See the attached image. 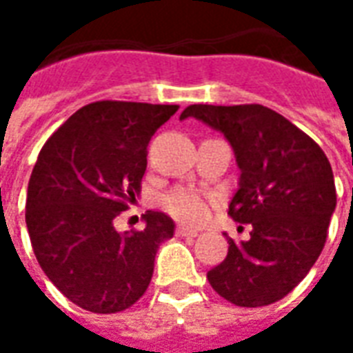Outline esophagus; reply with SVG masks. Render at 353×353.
Returning <instances> with one entry per match:
<instances>
[{"label": "esophagus", "mask_w": 353, "mask_h": 353, "mask_svg": "<svg viewBox=\"0 0 353 353\" xmlns=\"http://www.w3.org/2000/svg\"><path fill=\"white\" fill-rule=\"evenodd\" d=\"M176 233L179 236H196L199 235V231L193 228H185V225H177Z\"/></svg>", "instance_id": "1"}]
</instances>
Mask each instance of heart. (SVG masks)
I'll list each match as a JSON object with an SVG mask.
<instances>
[{
	"mask_svg": "<svg viewBox=\"0 0 353 353\" xmlns=\"http://www.w3.org/2000/svg\"><path fill=\"white\" fill-rule=\"evenodd\" d=\"M214 202H216L214 194L189 187H179L162 199V208L177 221L199 225L210 218Z\"/></svg>",
	"mask_w": 353,
	"mask_h": 353,
	"instance_id": "heart-1",
	"label": "heart"
}]
</instances>
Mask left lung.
<instances>
[{
	"instance_id": "8db88e82",
	"label": "left lung",
	"mask_w": 353,
	"mask_h": 353,
	"mask_svg": "<svg viewBox=\"0 0 353 353\" xmlns=\"http://www.w3.org/2000/svg\"><path fill=\"white\" fill-rule=\"evenodd\" d=\"M189 117L231 143L241 179L228 214L252 225L245 243L229 239L225 260L206 277L231 304H273L304 279L325 246L336 206L331 162L310 135L263 105H189L179 118Z\"/></svg>"
}]
</instances>
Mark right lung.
<instances>
[{
    "label": "right lung",
    "mask_w": 353,
    "mask_h": 353,
    "mask_svg": "<svg viewBox=\"0 0 353 353\" xmlns=\"http://www.w3.org/2000/svg\"><path fill=\"white\" fill-rule=\"evenodd\" d=\"M177 105L95 101L49 137L26 194V228L43 273L70 302L117 314L145 294L174 221L145 212V229L118 233L114 219L141 193L147 145Z\"/></svg>",
    "instance_id": "obj_1"
}]
</instances>
